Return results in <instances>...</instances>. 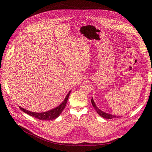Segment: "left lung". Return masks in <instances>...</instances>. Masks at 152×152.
Returning a JSON list of instances; mask_svg holds the SVG:
<instances>
[{
    "instance_id": "8db88e82",
    "label": "left lung",
    "mask_w": 152,
    "mask_h": 152,
    "mask_svg": "<svg viewBox=\"0 0 152 152\" xmlns=\"http://www.w3.org/2000/svg\"><path fill=\"white\" fill-rule=\"evenodd\" d=\"M91 102H92V104L93 107H94V108L95 109V110L97 111V113H98L100 116H101L102 117L104 118H105V119H112V118H118V116H115V115H110V114H108V113L103 112V111L100 110L97 107V105H95V102H94V100H93V98H92V99H91Z\"/></svg>"
}]
</instances>
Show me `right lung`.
<instances>
[{"label":"right lung","instance_id":"obj_1","mask_svg":"<svg viewBox=\"0 0 152 152\" xmlns=\"http://www.w3.org/2000/svg\"><path fill=\"white\" fill-rule=\"evenodd\" d=\"M71 91H70L68 92L65 100H63V102L58 107H56L51 110L45 111V112H42V113L31 112V111H28L26 109H24L23 108H22L21 107H19V108L21 111H23V112L27 113L28 115H29L31 116L34 117L35 118L40 119V120H52V119H55L60 116V115L62 112V111L64 110V108H65V107L66 105L68 97H69V95L71 93Z\"/></svg>","mask_w":152,"mask_h":152}]
</instances>
